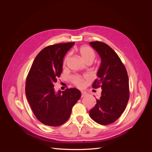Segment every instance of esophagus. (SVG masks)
Instances as JSON below:
<instances>
[{
  "instance_id": "obj_1",
  "label": "esophagus",
  "mask_w": 152,
  "mask_h": 152,
  "mask_svg": "<svg viewBox=\"0 0 152 152\" xmlns=\"http://www.w3.org/2000/svg\"><path fill=\"white\" fill-rule=\"evenodd\" d=\"M87 95V93H86V92H82V95H81V97L82 98L84 97V96H86Z\"/></svg>"
}]
</instances>
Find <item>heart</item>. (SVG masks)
I'll list each match as a JSON object with an SVG mask.
<instances>
[{"mask_svg":"<svg viewBox=\"0 0 152 152\" xmlns=\"http://www.w3.org/2000/svg\"><path fill=\"white\" fill-rule=\"evenodd\" d=\"M78 53L79 56L82 58L86 63H92L96 57V54L94 51V50L91 48L87 46V45H84V46L80 47L78 49ZM68 56H67L64 59L63 61V65L65 66L68 61ZM89 78V76L87 75H85L83 76L76 75H73L72 77V82L73 84L77 86L78 87H82L84 86L85 80Z\"/></svg>","mask_w":152,"mask_h":152,"instance_id":"1","label":"heart"}]
</instances>
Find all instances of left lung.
<instances>
[{"label": "left lung", "instance_id": "obj_1", "mask_svg": "<svg viewBox=\"0 0 152 152\" xmlns=\"http://www.w3.org/2000/svg\"><path fill=\"white\" fill-rule=\"evenodd\" d=\"M90 45L99 54L102 63L92 87H102V95L89 111L91 118L101 125L115 122L124 112L129 99V78L125 66L108 45L99 41Z\"/></svg>", "mask_w": 152, "mask_h": 152}]
</instances>
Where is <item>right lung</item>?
<instances>
[{
	"label": "right lung",
	"instance_id": "add662e5",
	"mask_svg": "<svg viewBox=\"0 0 152 152\" xmlns=\"http://www.w3.org/2000/svg\"><path fill=\"white\" fill-rule=\"evenodd\" d=\"M74 42L54 44L36 56L26 77L25 93L34 114L44 125L61 126L70 116L73 106L81 97L76 88L55 93L54 82L60 77L63 58Z\"/></svg>",
	"mask_w": 152,
	"mask_h": 152
}]
</instances>
